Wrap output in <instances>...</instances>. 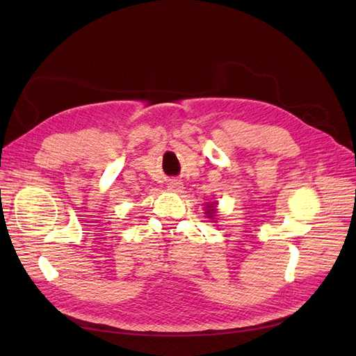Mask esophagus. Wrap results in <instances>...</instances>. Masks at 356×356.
Instances as JSON below:
<instances>
[{
	"instance_id": "34e87169",
	"label": "esophagus",
	"mask_w": 356,
	"mask_h": 356,
	"mask_svg": "<svg viewBox=\"0 0 356 356\" xmlns=\"http://www.w3.org/2000/svg\"><path fill=\"white\" fill-rule=\"evenodd\" d=\"M168 190H170V191H175V193L181 191V190H182V182H179L178 179L170 181L169 184H168Z\"/></svg>"
}]
</instances>
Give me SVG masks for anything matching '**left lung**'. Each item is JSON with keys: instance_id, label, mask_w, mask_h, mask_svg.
<instances>
[{"instance_id": "8db88e82", "label": "left lung", "mask_w": 356, "mask_h": 356, "mask_svg": "<svg viewBox=\"0 0 356 356\" xmlns=\"http://www.w3.org/2000/svg\"><path fill=\"white\" fill-rule=\"evenodd\" d=\"M215 212H217V209H215V202L207 204V212H204V213H207V218H212Z\"/></svg>"}]
</instances>
